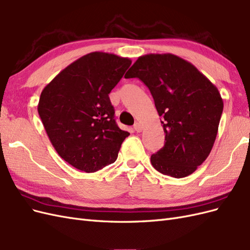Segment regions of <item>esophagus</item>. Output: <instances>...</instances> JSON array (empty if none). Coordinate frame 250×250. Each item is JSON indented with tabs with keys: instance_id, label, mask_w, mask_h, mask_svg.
<instances>
[{
	"instance_id": "esophagus-1",
	"label": "esophagus",
	"mask_w": 250,
	"mask_h": 250,
	"mask_svg": "<svg viewBox=\"0 0 250 250\" xmlns=\"http://www.w3.org/2000/svg\"><path fill=\"white\" fill-rule=\"evenodd\" d=\"M133 128H134V130L137 131V132H141L143 130V125L141 123H135L133 125Z\"/></svg>"
}]
</instances>
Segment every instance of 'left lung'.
Wrapping results in <instances>:
<instances>
[{
    "label": "left lung",
    "instance_id": "1",
    "mask_svg": "<svg viewBox=\"0 0 250 250\" xmlns=\"http://www.w3.org/2000/svg\"><path fill=\"white\" fill-rule=\"evenodd\" d=\"M125 78H139L149 88L165 132V145L151 155L153 168L183 178L210 153L223 111L218 88L197 67L176 55L138 58Z\"/></svg>",
    "mask_w": 250,
    "mask_h": 250
}]
</instances>
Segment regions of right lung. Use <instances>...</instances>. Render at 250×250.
Masks as SVG:
<instances>
[{
	"label": "right lung",
	"mask_w": 250,
	"mask_h": 250,
	"mask_svg": "<svg viewBox=\"0 0 250 250\" xmlns=\"http://www.w3.org/2000/svg\"><path fill=\"white\" fill-rule=\"evenodd\" d=\"M129 58L93 52L67 65L42 89L39 115L60 157L93 173L115 163L129 132L121 130L108 94Z\"/></svg>",
	"instance_id": "right-lung-1"
}]
</instances>
